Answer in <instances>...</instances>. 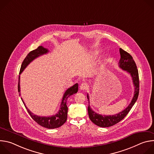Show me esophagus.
I'll return each mask as SVG.
<instances>
[{
    "label": "esophagus",
    "mask_w": 154,
    "mask_h": 154,
    "mask_svg": "<svg viewBox=\"0 0 154 154\" xmlns=\"http://www.w3.org/2000/svg\"><path fill=\"white\" fill-rule=\"evenodd\" d=\"M88 85H87L86 83H82V84L80 85V89L81 90L84 91V90H86L88 89Z\"/></svg>",
    "instance_id": "1"
}]
</instances>
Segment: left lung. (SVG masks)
I'll list each match as a JSON object with an SVG mask.
<instances>
[{
  "label": "left lung",
  "instance_id": "8db88e82",
  "mask_svg": "<svg viewBox=\"0 0 154 154\" xmlns=\"http://www.w3.org/2000/svg\"><path fill=\"white\" fill-rule=\"evenodd\" d=\"M119 52L121 58L119 61V67L122 70L126 71L130 74L131 78H132L133 83L135 86L134 96L130 103L125 109L119 113L114 115H102L96 113L93 110L89 105L88 107V112L90 120L94 124L101 127H108L114 125L122 120L128 113L131 108L134 105L139 94V75L136 63L134 61L132 57L126 51L120 48ZM87 98L88 100V102L90 103L89 96L88 94Z\"/></svg>",
  "mask_w": 154,
  "mask_h": 154
}]
</instances>
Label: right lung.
I'll use <instances>...</instances> for the list:
<instances>
[{"mask_svg":"<svg viewBox=\"0 0 154 154\" xmlns=\"http://www.w3.org/2000/svg\"><path fill=\"white\" fill-rule=\"evenodd\" d=\"M49 52L48 49H46L43 48L42 46H39L36 49L33 50L29 53V54L27 55V57L24 60L23 63H22L19 74H20L25 69V68L35 58L37 57L42 55L44 54H46ZM78 83H76L74 85L72 86L69 88L65 91L60 105V108L59 109L58 112L55 114V115L51 116H39L36 115H34L33 113H32L28 108L26 106V104L24 102L23 100V98L21 97L22 101L23 102V103L24 104L27 110L29 115H30L31 118L39 125H40L42 127H44L47 128L52 129L60 127L62 125H63L66 121L67 120V115H68V106L66 105L67 99L71 96V95L75 94L78 91ZM18 92L19 93V96H20V75L19 76V82H18Z\"/></svg>","mask_w":154,"mask_h":154,"instance_id":"add662e5","label":"right lung"}]
</instances>
